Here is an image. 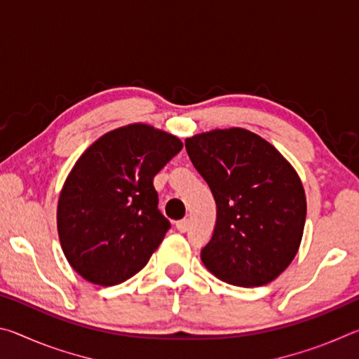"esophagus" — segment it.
<instances>
[{"instance_id":"34e87169","label":"esophagus","mask_w":359,"mask_h":359,"mask_svg":"<svg viewBox=\"0 0 359 359\" xmlns=\"http://www.w3.org/2000/svg\"><path fill=\"white\" fill-rule=\"evenodd\" d=\"M175 228H177L180 233H187L188 229H190V220L188 218H184V220H179L175 223Z\"/></svg>"}]
</instances>
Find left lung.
<instances>
[{
    "mask_svg": "<svg viewBox=\"0 0 359 359\" xmlns=\"http://www.w3.org/2000/svg\"><path fill=\"white\" fill-rule=\"evenodd\" d=\"M185 149L217 204L214 234L201 250L204 266L238 287L276 280L299 250L306 223V193L294 168L244 128L194 135Z\"/></svg>",
    "mask_w": 359,
    "mask_h": 359,
    "instance_id": "obj_1",
    "label": "left lung"
}]
</instances>
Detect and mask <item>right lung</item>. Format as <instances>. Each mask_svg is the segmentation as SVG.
Here are the masks:
<instances>
[{
    "mask_svg": "<svg viewBox=\"0 0 359 359\" xmlns=\"http://www.w3.org/2000/svg\"><path fill=\"white\" fill-rule=\"evenodd\" d=\"M184 147L145 123L102 135L76 161L58 198L63 253L79 276L101 287L128 280L171 228L158 210L154 177Z\"/></svg>",
    "mask_w": 359,
    "mask_h": 359,
    "instance_id": "obj_1",
    "label": "right lung"
}]
</instances>
